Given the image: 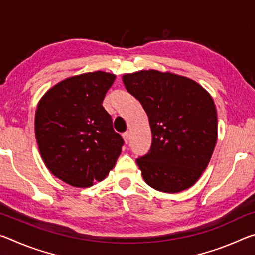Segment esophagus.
<instances>
[{
    "mask_svg": "<svg viewBox=\"0 0 255 255\" xmlns=\"http://www.w3.org/2000/svg\"><path fill=\"white\" fill-rule=\"evenodd\" d=\"M123 138H124L125 143L128 144V143H129V132H128V131H127V132H124V133H123Z\"/></svg>",
    "mask_w": 255,
    "mask_h": 255,
    "instance_id": "esophagus-1",
    "label": "esophagus"
}]
</instances>
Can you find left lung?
Instances as JSON below:
<instances>
[{"label": "left lung", "instance_id": "8db88e82", "mask_svg": "<svg viewBox=\"0 0 255 255\" xmlns=\"http://www.w3.org/2000/svg\"><path fill=\"white\" fill-rule=\"evenodd\" d=\"M123 82L141 103L152 130L149 152L136 159L145 182L167 193L192 187L217 141L213 98L196 81L170 72L138 71Z\"/></svg>", "mask_w": 255, "mask_h": 255}]
</instances>
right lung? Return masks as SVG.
Masks as SVG:
<instances>
[{"label":"right lung","mask_w":255,"mask_h":255,"mask_svg":"<svg viewBox=\"0 0 255 255\" xmlns=\"http://www.w3.org/2000/svg\"><path fill=\"white\" fill-rule=\"evenodd\" d=\"M116 75L97 71L60 81L38 103L34 133L51 174L75 188L100 182L114 169L124 139L102 107Z\"/></svg>","instance_id":"1"}]
</instances>
